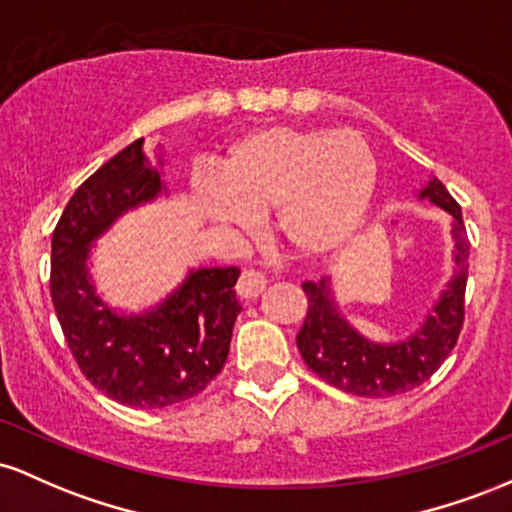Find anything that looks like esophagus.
<instances>
[{
  "label": "esophagus",
  "instance_id": "34e87169",
  "mask_svg": "<svg viewBox=\"0 0 512 512\" xmlns=\"http://www.w3.org/2000/svg\"><path fill=\"white\" fill-rule=\"evenodd\" d=\"M264 286H267V279H264L260 272H255V269H243L236 291L240 298H248L250 301V298L260 296V293L264 291Z\"/></svg>",
  "mask_w": 512,
  "mask_h": 512
}]
</instances>
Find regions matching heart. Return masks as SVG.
I'll use <instances>...</instances> for the list:
<instances>
[{"label": "heart", "mask_w": 512, "mask_h": 512, "mask_svg": "<svg viewBox=\"0 0 512 512\" xmlns=\"http://www.w3.org/2000/svg\"><path fill=\"white\" fill-rule=\"evenodd\" d=\"M219 180L197 178L209 221L240 233L274 209L276 233L298 255H325L358 231L373 202L378 163L356 132L274 125L252 129L219 158Z\"/></svg>", "instance_id": "1"}]
</instances>
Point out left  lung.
Instances as JSON below:
<instances>
[{"label": "left lung", "mask_w": 512, "mask_h": 512, "mask_svg": "<svg viewBox=\"0 0 512 512\" xmlns=\"http://www.w3.org/2000/svg\"><path fill=\"white\" fill-rule=\"evenodd\" d=\"M452 216L455 276L414 337L399 344H373L342 320L330 298L327 279L305 281L308 313L296 344L303 361L325 383L358 397H392L424 385L455 349L464 322V289L469 272V238L460 204L445 185L433 178L421 192Z\"/></svg>", "instance_id": "8db88e82"}]
</instances>
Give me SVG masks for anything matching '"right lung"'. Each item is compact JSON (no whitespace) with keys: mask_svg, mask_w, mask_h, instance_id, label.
<instances>
[{"mask_svg":"<svg viewBox=\"0 0 512 512\" xmlns=\"http://www.w3.org/2000/svg\"><path fill=\"white\" fill-rule=\"evenodd\" d=\"M161 187V170L137 139L81 182L52 231L50 296L64 342L88 383L137 409L199 395L221 373L240 313L238 267L190 272L166 303L139 317L115 315L93 293L86 272L91 243Z\"/></svg>","mask_w":512,"mask_h":512,"instance_id":"1","label":"right lung"}]
</instances>
